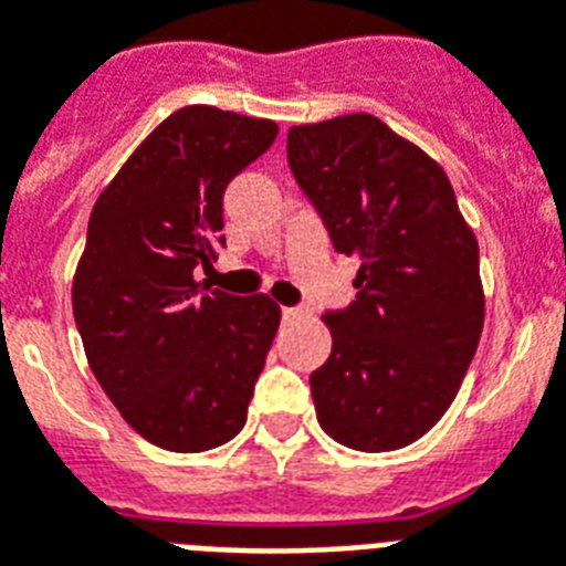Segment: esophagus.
<instances>
[{
  "label": "esophagus",
  "mask_w": 566,
  "mask_h": 566,
  "mask_svg": "<svg viewBox=\"0 0 566 566\" xmlns=\"http://www.w3.org/2000/svg\"><path fill=\"white\" fill-rule=\"evenodd\" d=\"M297 315H301V310H297V306H283V318H297Z\"/></svg>",
  "instance_id": "esophagus-1"
}]
</instances>
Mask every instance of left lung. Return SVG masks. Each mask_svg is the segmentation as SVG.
<instances>
[{"mask_svg":"<svg viewBox=\"0 0 566 566\" xmlns=\"http://www.w3.org/2000/svg\"><path fill=\"white\" fill-rule=\"evenodd\" d=\"M289 168L333 248L357 256V301L324 313L333 348L310 375L324 433L392 451L461 389L484 327L479 242L446 170L371 115L289 129Z\"/></svg>","mask_w":566,"mask_h":566,"instance_id":"left-lung-1","label":"left lung"}]
</instances>
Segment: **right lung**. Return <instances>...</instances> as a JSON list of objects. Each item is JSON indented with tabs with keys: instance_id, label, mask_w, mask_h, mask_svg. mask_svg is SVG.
<instances>
[{
	"instance_id": "obj_1",
	"label": "right lung",
	"mask_w": 566,
	"mask_h": 566,
	"mask_svg": "<svg viewBox=\"0 0 566 566\" xmlns=\"http://www.w3.org/2000/svg\"><path fill=\"white\" fill-rule=\"evenodd\" d=\"M277 124L186 105L153 129L96 197L73 277L87 366L144 440L179 454L244 428L280 306L197 283L223 244V191Z\"/></svg>"
}]
</instances>
